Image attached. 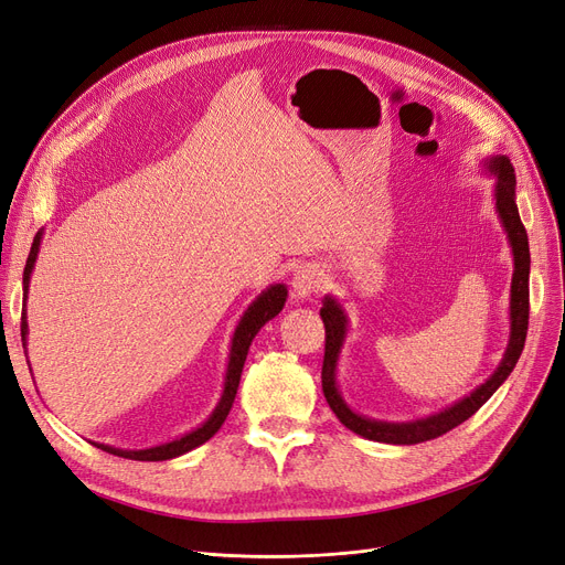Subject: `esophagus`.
I'll return each mask as SVG.
<instances>
[{
  "label": "esophagus",
  "mask_w": 565,
  "mask_h": 565,
  "mask_svg": "<svg viewBox=\"0 0 565 565\" xmlns=\"http://www.w3.org/2000/svg\"><path fill=\"white\" fill-rule=\"evenodd\" d=\"M323 286V271L317 265H305L296 271L294 277V294L300 300H307L317 294Z\"/></svg>",
  "instance_id": "obj_1"
}]
</instances>
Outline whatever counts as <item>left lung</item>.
Returning a JSON list of instances; mask_svg holds the SVG:
<instances>
[{
  "label": "left lung",
  "mask_w": 565,
  "mask_h": 565,
  "mask_svg": "<svg viewBox=\"0 0 565 565\" xmlns=\"http://www.w3.org/2000/svg\"><path fill=\"white\" fill-rule=\"evenodd\" d=\"M487 172L495 174V212L500 216V223H503L510 246H512V256H514V275H512V288H510V342L505 349V356L495 367L491 377L477 386L470 395L454 403L451 407L430 414L426 419H416V422H405V424H388V422H377V419H367L363 414L353 412L344 401L342 393L335 382V372H338V359H340V349L347 338V315L340 307L335 298L326 296L323 307H321V319L326 326V353H323V370H321V384H323V395L330 405V409L335 412L338 419L356 435L367 437V440L374 443H386V445H419L428 443L449 433L458 424H463L466 419L482 407L495 388L503 384L510 372L514 370L521 351H524L526 342V330H529V271H531V254H529V235L526 227L519 218V209H516V193H514V167L510 158L505 156H493L484 160Z\"/></svg>",
  "instance_id": "1"
}]
</instances>
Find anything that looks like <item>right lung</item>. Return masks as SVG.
I'll return each instance as SVG.
<instances>
[{
  "mask_svg": "<svg viewBox=\"0 0 565 565\" xmlns=\"http://www.w3.org/2000/svg\"><path fill=\"white\" fill-rule=\"evenodd\" d=\"M39 244H41V233H36V237L32 242L30 256H28V263H25V271H23V296H25V300H28L30 277H32V269H34L36 254H39ZM286 296H288L286 286L275 284V286H269L267 290H263V294L254 302H250L248 309L244 311V317H242V321L235 330V335H233V347H230V361H227V372H225L223 395H221L216 409L212 412V416H209V419L200 428L185 433L183 437H179V440L164 443V445H158V447H149V449H118V447L99 445V443H93V445L102 451L114 454V456L130 458V461H170V458H177L185 451H191V449L204 445L209 437H214L216 430L223 426L230 407H233V403H235L239 377H242V367H244L250 342H254V338L258 335V330L269 319H275L279 311L284 309ZM20 338H23V347H25V342H28V315H25V309H23V317H20Z\"/></svg>",
  "mask_w": 565,
  "mask_h": 565,
  "instance_id": "right-lung-1",
  "label": "right lung"
}]
</instances>
